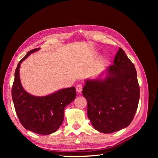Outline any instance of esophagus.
<instances>
[{"label":"esophagus","mask_w":158,"mask_h":158,"mask_svg":"<svg viewBox=\"0 0 158 158\" xmlns=\"http://www.w3.org/2000/svg\"><path fill=\"white\" fill-rule=\"evenodd\" d=\"M76 92H77L79 94H80L82 91V85L81 84L77 85H76Z\"/></svg>","instance_id":"1"}]
</instances>
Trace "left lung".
Masks as SVG:
<instances>
[{
  "label": "left lung",
  "instance_id": "left-lung-1",
  "mask_svg": "<svg viewBox=\"0 0 158 158\" xmlns=\"http://www.w3.org/2000/svg\"><path fill=\"white\" fill-rule=\"evenodd\" d=\"M103 74L99 78L85 80L82 94L92 126L107 134L130 125L138 108L140 88L135 65L121 48L101 78Z\"/></svg>",
  "mask_w": 158,
  "mask_h": 158
}]
</instances>
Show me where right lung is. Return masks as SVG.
I'll use <instances>...</instances> for the list:
<instances>
[{
  "mask_svg": "<svg viewBox=\"0 0 158 158\" xmlns=\"http://www.w3.org/2000/svg\"><path fill=\"white\" fill-rule=\"evenodd\" d=\"M30 51L19 62L14 73L12 98L14 108L22 126L27 130L43 135L56 132L63 122L64 110L76 96L74 87L61 89L46 96L38 97L27 93L22 87L20 67L30 54L40 50Z\"/></svg>",
  "mask_w": 158,
  "mask_h": 158,
  "instance_id": "1",
  "label": "right lung"
}]
</instances>
